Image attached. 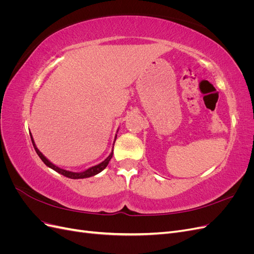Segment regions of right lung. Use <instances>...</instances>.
<instances>
[{"instance_id": "1", "label": "right lung", "mask_w": 254, "mask_h": 254, "mask_svg": "<svg viewBox=\"0 0 254 254\" xmlns=\"http://www.w3.org/2000/svg\"><path fill=\"white\" fill-rule=\"evenodd\" d=\"M30 139H32V142H33V145H34V148H35V150H36V152H37V155L40 157V159L43 161V163H44L45 165L49 166L50 168H52V170H54L55 172H57V173H59V174H61V175H64V176H65V177H67V178H71V179H83V178H89V177H92V176H95V175L99 174L102 171L105 170V168L107 167V165H108L109 161L111 160L112 155H113V149H112V151L110 152V155H109L108 157H107V158L103 161V162H101V163L97 164V165L92 166V167H89L88 170L83 171V172L75 173V172H70V171L64 170V168H60V167L56 166L55 164H53V163L51 162V161H50L49 159H47V157H44L43 153H42L39 149L37 148V146H36V144H35V141H34V139H33L32 133H30ZM115 139H117V135H115ZM114 142H115V140H114ZM113 145H114V144H113Z\"/></svg>"}]
</instances>
